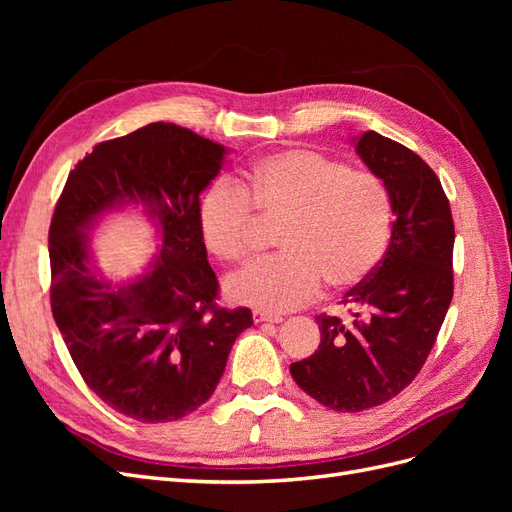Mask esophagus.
<instances>
[{
	"label": "esophagus",
	"mask_w": 512,
	"mask_h": 512,
	"mask_svg": "<svg viewBox=\"0 0 512 512\" xmlns=\"http://www.w3.org/2000/svg\"><path fill=\"white\" fill-rule=\"evenodd\" d=\"M252 316H254V322H282V316L269 314V312H258V309Z\"/></svg>",
	"instance_id": "1"
}]
</instances>
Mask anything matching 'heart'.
<instances>
[{
	"mask_svg": "<svg viewBox=\"0 0 512 512\" xmlns=\"http://www.w3.org/2000/svg\"><path fill=\"white\" fill-rule=\"evenodd\" d=\"M200 230L209 250L228 262L252 258L262 220L282 224V254L232 275L228 297L286 312L312 301L322 280L342 290L378 267L391 239L393 205L374 173L314 149H286L256 160L247 185L215 181L200 200Z\"/></svg>",
	"mask_w": 512,
	"mask_h": 512,
	"instance_id": "b5f03b06",
	"label": "heart"
}]
</instances>
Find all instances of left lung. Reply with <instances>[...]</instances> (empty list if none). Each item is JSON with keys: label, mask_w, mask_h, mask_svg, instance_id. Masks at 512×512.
I'll list each match as a JSON object with an SVG mask.
<instances>
[{"label": "left lung", "mask_w": 512, "mask_h": 512, "mask_svg": "<svg viewBox=\"0 0 512 512\" xmlns=\"http://www.w3.org/2000/svg\"><path fill=\"white\" fill-rule=\"evenodd\" d=\"M354 147L391 194V243L346 292L352 318L320 314L318 350L290 365L294 382L337 412L374 408L404 391L453 299L455 226L440 179L414 151L374 130L356 136Z\"/></svg>", "instance_id": "obj_1"}]
</instances>
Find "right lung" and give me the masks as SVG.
<instances>
[{"instance_id":"add662e5","label":"right lung","mask_w":512,"mask_h":512,"mask_svg":"<svg viewBox=\"0 0 512 512\" xmlns=\"http://www.w3.org/2000/svg\"><path fill=\"white\" fill-rule=\"evenodd\" d=\"M226 147L156 121L94 147L70 170L49 230L51 309L85 384L141 423H168L213 395L247 307H218L200 230V192ZM141 206L163 250L147 272L111 283L95 269L88 230L102 214Z\"/></svg>"}]
</instances>
